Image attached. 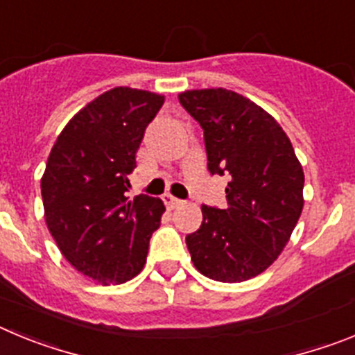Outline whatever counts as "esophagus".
I'll use <instances>...</instances> for the list:
<instances>
[{"label":"esophagus","instance_id":"obj_1","mask_svg":"<svg viewBox=\"0 0 355 355\" xmlns=\"http://www.w3.org/2000/svg\"><path fill=\"white\" fill-rule=\"evenodd\" d=\"M163 200H165V205H167L168 209L180 208V206H181V200L175 199V197L171 196V193H165V196H163Z\"/></svg>","mask_w":355,"mask_h":355}]
</instances>
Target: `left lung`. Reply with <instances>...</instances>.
I'll use <instances>...</instances> for the list:
<instances>
[{"label": "left lung", "mask_w": 355, "mask_h": 355, "mask_svg": "<svg viewBox=\"0 0 355 355\" xmlns=\"http://www.w3.org/2000/svg\"><path fill=\"white\" fill-rule=\"evenodd\" d=\"M180 103L205 130L208 168L229 175L227 208L202 206L188 234L193 266L220 283L265 272L283 252L304 208V171L268 112L227 89L184 90Z\"/></svg>", "instance_id": "left-lung-1"}]
</instances>
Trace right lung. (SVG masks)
Segmentation results:
<instances>
[{"mask_svg":"<svg viewBox=\"0 0 355 355\" xmlns=\"http://www.w3.org/2000/svg\"><path fill=\"white\" fill-rule=\"evenodd\" d=\"M165 97L115 87L65 124L40 180L44 218L64 258L99 284L142 272L165 205L126 196L144 131Z\"/></svg>","mask_w":355,"mask_h":355,"instance_id":"right-lung-1","label":"right lung"}]
</instances>
